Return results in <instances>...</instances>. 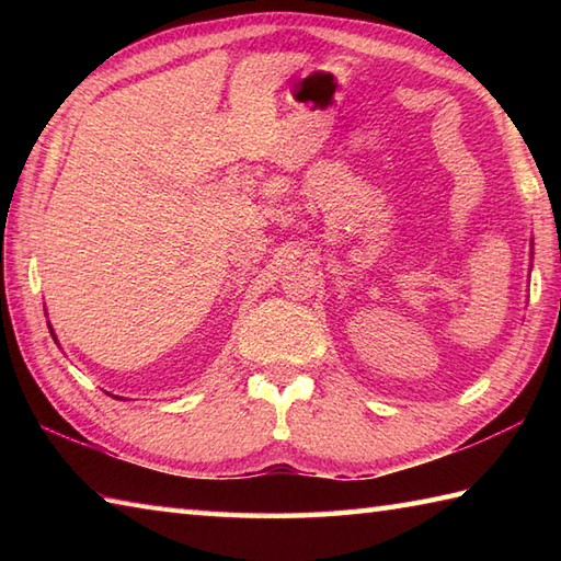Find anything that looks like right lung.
<instances>
[{"label":"right lung","instance_id":"add662e5","mask_svg":"<svg viewBox=\"0 0 561 561\" xmlns=\"http://www.w3.org/2000/svg\"><path fill=\"white\" fill-rule=\"evenodd\" d=\"M47 328H50V323H47ZM50 335H53V340L57 342V337H55V332H53V328H50ZM117 400H121V398H117Z\"/></svg>","mask_w":561,"mask_h":561}]
</instances>
